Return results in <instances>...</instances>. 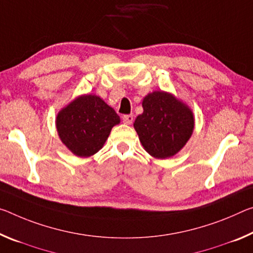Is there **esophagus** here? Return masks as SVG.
Returning a JSON list of instances; mask_svg holds the SVG:
<instances>
[{"mask_svg":"<svg viewBox=\"0 0 253 253\" xmlns=\"http://www.w3.org/2000/svg\"><path fill=\"white\" fill-rule=\"evenodd\" d=\"M133 120H134V117H133V115H125L123 117V122L126 124V125H130L131 123H133Z\"/></svg>","mask_w":253,"mask_h":253,"instance_id":"esophagus-1","label":"esophagus"}]
</instances>
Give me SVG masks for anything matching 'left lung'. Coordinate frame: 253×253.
Instances as JSON below:
<instances>
[{"instance_id":"obj_1","label":"left lung","mask_w":253,"mask_h":253,"mask_svg":"<svg viewBox=\"0 0 253 253\" xmlns=\"http://www.w3.org/2000/svg\"><path fill=\"white\" fill-rule=\"evenodd\" d=\"M142 106L144 111L135 119L134 128L145 151L156 159L177 154L194 131L190 108L164 91L148 93Z\"/></svg>"}]
</instances>
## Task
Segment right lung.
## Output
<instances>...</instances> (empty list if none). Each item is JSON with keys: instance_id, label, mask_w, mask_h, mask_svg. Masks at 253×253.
Returning <instances> with one entry per match:
<instances>
[{"instance_id": "obj_1", "label": "right lung", "mask_w": 253, "mask_h": 253, "mask_svg": "<svg viewBox=\"0 0 253 253\" xmlns=\"http://www.w3.org/2000/svg\"><path fill=\"white\" fill-rule=\"evenodd\" d=\"M119 123L116 111L94 94L80 95L56 117L59 138L80 158H87L101 150L111 128Z\"/></svg>"}]
</instances>
